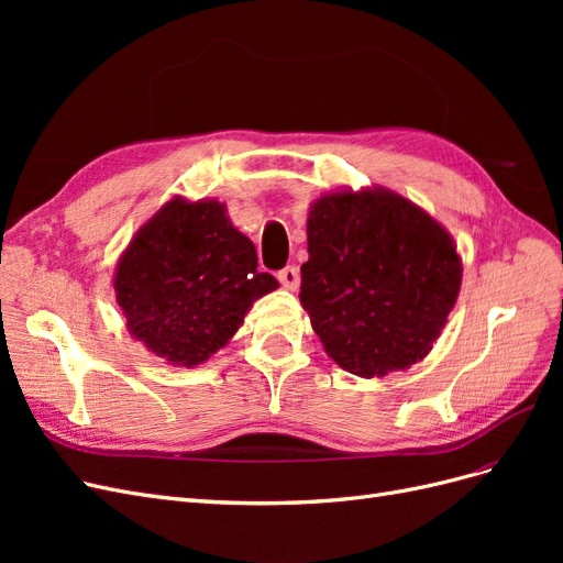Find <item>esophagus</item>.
I'll list each match as a JSON object with an SVG mask.
<instances>
[{"instance_id": "34e87169", "label": "esophagus", "mask_w": 563, "mask_h": 563, "mask_svg": "<svg viewBox=\"0 0 563 563\" xmlns=\"http://www.w3.org/2000/svg\"><path fill=\"white\" fill-rule=\"evenodd\" d=\"M277 279L282 282L284 288H288V291H296L298 284H300V272H298V267L288 265V267H284V269L277 272Z\"/></svg>"}]
</instances>
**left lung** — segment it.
<instances>
[{
  "mask_svg": "<svg viewBox=\"0 0 563 563\" xmlns=\"http://www.w3.org/2000/svg\"><path fill=\"white\" fill-rule=\"evenodd\" d=\"M300 302L331 360L383 378L430 354L460 294L463 261L446 228L387 187L310 203Z\"/></svg>",
  "mask_w": 563,
  "mask_h": 563,
  "instance_id": "obj_1",
  "label": "left lung"
}]
</instances>
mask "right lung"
I'll return each mask as SVG.
<instances>
[{
    "instance_id": "add662e5",
    "label": "right lung",
    "mask_w": 563,
    "mask_h": 563,
    "mask_svg": "<svg viewBox=\"0 0 563 563\" xmlns=\"http://www.w3.org/2000/svg\"><path fill=\"white\" fill-rule=\"evenodd\" d=\"M112 286L129 333L166 364L192 368L225 347L279 282L258 269L225 203L174 197L119 255Z\"/></svg>"
}]
</instances>
